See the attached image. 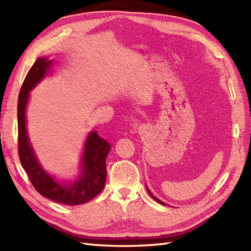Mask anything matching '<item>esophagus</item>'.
<instances>
[{
    "instance_id": "esophagus-1",
    "label": "esophagus",
    "mask_w": 251,
    "mask_h": 251,
    "mask_svg": "<svg viewBox=\"0 0 251 251\" xmlns=\"http://www.w3.org/2000/svg\"><path fill=\"white\" fill-rule=\"evenodd\" d=\"M139 133H141V134H143V133H145V132H147V127L145 126V125H141V126H139Z\"/></svg>"
}]
</instances>
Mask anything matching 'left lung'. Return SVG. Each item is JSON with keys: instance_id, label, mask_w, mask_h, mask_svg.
Returning <instances> with one entry per match:
<instances>
[{"instance_id": "8db88e82", "label": "left lung", "mask_w": 251, "mask_h": 251, "mask_svg": "<svg viewBox=\"0 0 251 251\" xmlns=\"http://www.w3.org/2000/svg\"><path fill=\"white\" fill-rule=\"evenodd\" d=\"M146 189H147V187H146ZM147 192H149V194H150V195H151V197H152L153 199H155V201H158L159 203H161V204H165V203H164L163 201H160V199H158L157 197H155V196H153V195L151 194V191H150L149 189H147Z\"/></svg>"}]
</instances>
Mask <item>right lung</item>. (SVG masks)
<instances>
[{
    "mask_svg": "<svg viewBox=\"0 0 251 251\" xmlns=\"http://www.w3.org/2000/svg\"><path fill=\"white\" fill-rule=\"evenodd\" d=\"M53 64L47 57L38 58L25 77L18 101L19 157L31 184L38 193L50 201L68 205L88 202L99 195L107 178L106 158L111 146L98 131H91L83 145L79 176L73 181H58L42 168L29 142L26 128V106L29 92L46 77Z\"/></svg>",
    "mask_w": 251,
    "mask_h": 251,
    "instance_id": "1",
    "label": "right lung"
}]
</instances>
